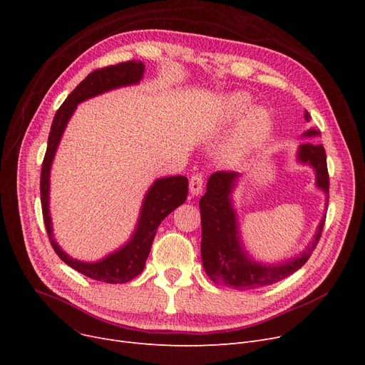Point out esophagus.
Instances as JSON below:
<instances>
[{
    "label": "esophagus",
    "mask_w": 365,
    "mask_h": 365,
    "mask_svg": "<svg viewBox=\"0 0 365 365\" xmlns=\"http://www.w3.org/2000/svg\"><path fill=\"white\" fill-rule=\"evenodd\" d=\"M202 183L204 179L201 175H194L189 180V192L192 195H200L201 190H202Z\"/></svg>",
    "instance_id": "obj_1"
}]
</instances>
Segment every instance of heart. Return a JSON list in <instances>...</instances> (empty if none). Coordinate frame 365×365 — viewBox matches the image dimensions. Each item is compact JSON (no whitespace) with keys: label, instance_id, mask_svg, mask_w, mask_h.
Instances as JSON below:
<instances>
[{"label":"heart","instance_id":"1","mask_svg":"<svg viewBox=\"0 0 365 365\" xmlns=\"http://www.w3.org/2000/svg\"><path fill=\"white\" fill-rule=\"evenodd\" d=\"M252 105V96L245 91L227 94L220 102V117L225 121H237L245 113L223 152V163L226 165H241L272 136L274 118L271 112L263 106H253L250 110Z\"/></svg>","mask_w":365,"mask_h":365}]
</instances>
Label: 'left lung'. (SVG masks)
Segmentation results:
<instances>
[{"label":"left lung","instance_id":"obj_1","mask_svg":"<svg viewBox=\"0 0 365 365\" xmlns=\"http://www.w3.org/2000/svg\"><path fill=\"white\" fill-rule=\"evenodd\" d=\"M304 120L308 123L311 120L308 110H304ZM319 134L317 128H309L302 138H317ZM296 160L314 170L315 186L325 194L329 204V171L324 146L302 143L297 148ZM241 179V173L234 171H216L208 178L207 190L200 200L201 257L204 271L213 282L237 290H252L290 277L308 262L319 241L325 215L302 253L277 263L259 262L245 250L234 207L232 195Z\"/></svg>","mask_w":365,"mask_h":365}]
</instances>
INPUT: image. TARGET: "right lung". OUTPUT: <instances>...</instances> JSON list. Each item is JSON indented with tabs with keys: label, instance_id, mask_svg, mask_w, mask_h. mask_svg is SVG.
<instances>
[{
	"label": "right lung",
	"instance_id": "1",
	"mask_svg": "<svg viewBox=\"0 0 365 365\" xmlns=\"http://www.w3.org/2000/svg\"><path fill=\"white\" fill-rule=\"evenodd\" d=\"M143 72L145 65L140 61H130L88 73L54 115L41 168L43 217L56 255L76 272L108 284H124L142 274L160 223L186 200L187 179L185 176H168L153 180L142 201L140 215L130 240L99 260L84 262L69 256L54 240L50 216V171L57 148L76 105L115 88L139 84L143 78Z\"/></svg>",
	"mask_w": 365,
	"mask_h": 365
}]
</instances>
